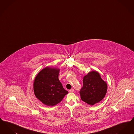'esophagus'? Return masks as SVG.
<instances>
[{
    "mask_svg": "<svg viewBox=\"0 0 134 134\" xmlns=\"http://www.w3.org/2000/svg\"><path fill=\"white\" fill-rule=\"evenodd\" d=\"M74 90L73 88H71L70 90H69V91L70 92H73L74 91Z\"/></svg>",
    "mask_w": 134,
    "mask_h": 134,
    "instance_id": "obj_1",
    "label": "esophagus"
}]
</instances>
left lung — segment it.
I'll return each instance as SVG.
<instances>
[{"mask_svg": "<svg viewBox=\"0 0 134 134\" xmlns=\"http://www.w3.org/2000/svg\"><path fill=\"white\" fill-rule=\"evenodd\" d=\"M107 84L102 79L98 72L92 71L83 77V87L80 90L82 100L93 105L100 102L107 91Z\"/></svg>", "mask_w": 134, "mask_h": 134, "instance_id": "obj_1", "label": "left lung"}]
</instances>
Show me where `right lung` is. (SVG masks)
Segmentation results:
<instances>
[{"label":"right lung","instance_id":"right-lung-1","mask_svg":"<svg viewBox=\"0 0 134 134\" xmlns=\"http://www.w3.org/2000/svg\"><path fill=\"white\" fill-rule=\"evenodd\" d=\"M59 71V69L47 67L41 70L35 79V95L46 105L53 107L57 104L68 93L58 79Z\"/></svg>","mask_w":134,"mask_h":134}]
</instances>
